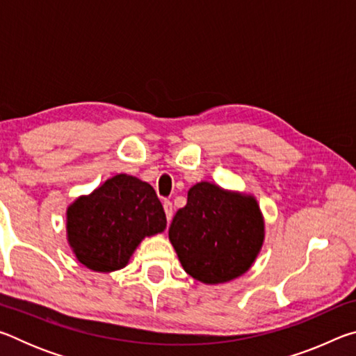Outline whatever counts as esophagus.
<instances>
[{
  "label": "esophagus",
  "instance_id": "obj_1",
  "mask_svg": "<svg viewBox=\"0 0 356 356\" xmlns=\"http://www.w3.org/2000/svg\"><path fill=\"white\" fill-rule=\"evenodd\" d=\"M163 207H165L166 220H168V222H170V221H171V218H172V202H171V201H168V200H165V201H163Z\"/></svg>",
  "mask_w": 356,
  "mask_h": 356
}]
</instances>
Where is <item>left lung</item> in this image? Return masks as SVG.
Here are the masks:
<instances>
[{
	"mask_svg": "<svg viewBox=\"0 0 356 356\" xmlns=\"http://www.w3.org/2000/svg\"><path fill=\"white\" fill-rule=\"evenodd\" d=\"M170 240L186 273L206 284L243 275L264 242L256 200L200 182L188 191L170 226Z\"/></svg>",
	"mask_w": 356,
	"mask_h": 356,
	"instance_id": "8db88e82",
	"label": "left lung"
}]
</instances>
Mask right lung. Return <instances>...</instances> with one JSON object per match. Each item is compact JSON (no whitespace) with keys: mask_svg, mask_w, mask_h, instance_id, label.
Here are the masks:
<instances>
[{"mask_svg":"<svg viewBox=\"0 0 356 356\" xmlns=\"http://www.w3.org/2000/svg\"><path fill=\"white\" fill-rule=\"evenodd\" d=\"M166 215L147 182L118 174L67 209V238L78 261L94 272L127 265L144 237L165 231Z\"/></svg>","mask_w":356,"mask_h":356,"instance_id":"1","label":"right lung"}]
</instances>
